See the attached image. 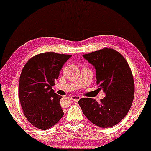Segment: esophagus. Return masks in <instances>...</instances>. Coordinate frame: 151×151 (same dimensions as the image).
<instances>
[{
    "mask_svg": "<svg viewBox=\"0 0 151 151\" xmlns=\"http://www.w3.org/2000/svg\"><path fill=\"white\" fill-rule=\"evenodd\" d=\"M71 98L72 100L74 101V102H78V101L80 99V96H76V95H74V96H71Z\"/></svg>",
    "mask_w": 151,
    "mask_h": 151,
    "instance_id": "obj_1",
    "label": "esophagus"
}]
</instances>
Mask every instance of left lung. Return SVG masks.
<instances>
[{
	"instance_id": "obj_1",
	"label": "left lung",
	"mask_w": 151,
	"mask_h": 151,
	"mask_svg": "<svg viewBox=\"0 0 151 151\" xmlns=\"http://www.w3.org/2000/svg\"><path fill=\"white\" fill-rule=\"evenodd\" d=\"M96 71V83L106 95L98 103L89 98L78 104L84 115L101 128L114 127L123 119L133 103L135 86L126 59L112 49L104 48L83 55Z\"/></svg>"
}]
</instances>
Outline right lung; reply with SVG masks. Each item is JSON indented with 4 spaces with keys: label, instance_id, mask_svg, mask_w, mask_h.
<instances>
[{
    "label": "right lung",
    "instance_id": "1",
    "mask_svg": "<svg viewBox=\"0 0 151 151\" xmlns=\"http://www.w3.org/2000/svg\"><path fill=\"white\" fill-rule=\"evenodd\" d=\"M71 55L47 52L35 55L24 66L20 76L18 96L24 116L35 127L49 129L64 113L52 89L60 71Z\"/></svg>",
    "mask_w": 151,
    "mask_h": 151
}]
</instances>
